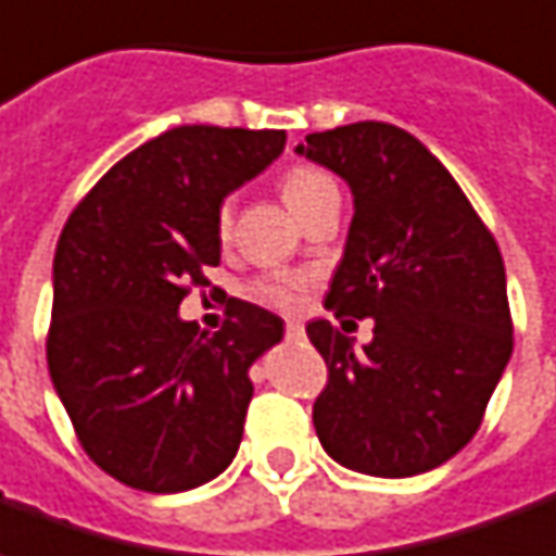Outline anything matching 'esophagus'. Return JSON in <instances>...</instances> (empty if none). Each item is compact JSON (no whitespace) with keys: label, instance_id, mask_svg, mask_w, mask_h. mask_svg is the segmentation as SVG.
Instances as JSON below:
<instances>
[{"label":"esophagus","instance_id":"34e87169","mask_svg":"<svg viewBox=\"0 0 556 556\" xmlns=\"http://www.w3.org/2000/svg\"><path fill=\"white\" fill-rule=\"evenodd\" d=\"M286 338H289V341H304V326H301V323H289V326H286Z\"/></svg>","mask_w":556,"mask_h":556}]
</instances>
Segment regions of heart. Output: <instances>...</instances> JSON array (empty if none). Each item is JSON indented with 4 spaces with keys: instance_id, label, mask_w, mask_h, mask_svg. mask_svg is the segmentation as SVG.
<instances>
[{
    "instance_id": "1",
    "label": "heart",
    "mask_w": 556,
    "mask_h": 556,
    "mask_svg": "<svg viewBox=\"0 0 556 556\" xmlns=\"http://www.w3.org/2000/svg\"><path fill=\"white\" fill-rule=\"evenodd\" d=\"M279 191H282V198L289 203V210H292L294 215H301L307 206H313L316 200L323 198V194L338 191V185H334V179L328 176L326 169L292 167L282 176ZM230 218H233L230 203H225V206L218 210V230H222V233H228L230 230ZM301 289H304L301 279H274V282H264L258 292H262L264 301H270L274 307L294 309L298 307V301H301Z\"/></svg>"
}]
</instances>
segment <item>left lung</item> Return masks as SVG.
<instances>
[{"instance_id":"obj_1","label":"left lung","mask_w":556,"mask_h":556,"mask_svg":"<svg viewBox=\"0 0 556 556\" xmlns=\"http://www.w3.org/2000/svg\"><path fill=\"white\" fill-rule=\"evenodd\" d=\"M294 151L353 191L326 307L374 319L362 350L328 319L307 326L328 365L316 435L362 475H422L471 441L511 358L500 247L444 164L395 124L309 134Z\"/></svg>"}]
</instances>
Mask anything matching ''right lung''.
Here are the masks:
<instances>
[{
    "mask_svg": "<svg viewBox=\"0 0 556 556\" xmlns=\"http://www.w3.org/2000/svg\"><path fill=\"white\" fill-rule=\"evenodd\" d=\"M282 149L286 130L173 127L121 157L60 233L48 371L85 453L121 484L182 493L237 456L249 368L282 319L237 301L206 334L179 304L222 262L225 198Z\"/></svg>",
    "mask_w": 556,
    "mask_h": 556,
    "instance_id": "1",
    "label": "right lung"
}]
</instances>
